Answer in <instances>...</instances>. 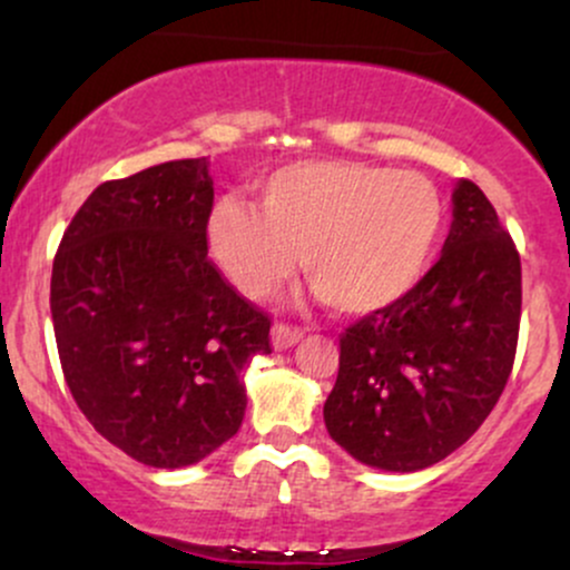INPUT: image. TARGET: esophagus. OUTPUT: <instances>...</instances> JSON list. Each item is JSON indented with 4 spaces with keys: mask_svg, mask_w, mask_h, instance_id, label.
Returning <instances> with one entry per match:
<instances>
[{
    "mask_svg": "<svg viewBox=\"0 0 570 570\" xmlns=\"http://www.w3.org/2000/svg\"><path fill=\"white\" fill-rule=\"evenodd\" d=\"M305 335L303 326H294V324H286V322H278L276 326H273V345L276 348H292L294 343H299Z\"/></svg>",
    "mask_w": 570,
    "mask_h": 570,
    "instance_id": "1",
    "label": "esophagus"
}]
</instances>
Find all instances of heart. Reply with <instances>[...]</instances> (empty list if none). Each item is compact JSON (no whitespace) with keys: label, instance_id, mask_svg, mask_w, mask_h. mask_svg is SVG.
<instances>
[{"label":"heart","instance_id":"b5f03b06","mask_svg":"<svg viewBox=\"0 0 570 570\" xmlns=\"http://www.w3.org/2000/svg\"><path fill=\"white\" fill-rule=\"evenodd\" d=\"M444 200L415 171L353 160H303L259 185V212L222 200L208 246L246 297L276 294L303 254L313 292L340 313L394 305L421 281L440 244Z\"/></svg>","mask_w":570,"mask_h":570}]
</instances>
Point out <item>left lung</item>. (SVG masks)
Returning a JSON list of instances; mask_svg holds the SVG:
<instances>
[{
  "label": "left lung",
  "instance_id": "1",
  "mask_svg": "<svg viewBox=\"0 0 570 570\" xmlns=\"http://www.w3.org/2000/svg\"><path fill=\"white\" fill-rule=\"evenodd\" d=\"M520 254L474 181L453 193L442 257L394 305L340 335L324 402L330 436L385 472L440 463L485 423L512 375L520 335Z\"/></svg>",
  "mask_w": 570,
  "mask_h": 570
}]
</instances>
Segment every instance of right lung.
<instances>
[{
  "label": "right lung",
  "instance_id": "obj_1",
  "mask_svg": "<svg viewBox=\"0 0 570 570\" xmlns=\"http://www.w3.org/2000/svg\"><path fill=\"white\" fill-rule=\"evenodd\" d=\"M206 158L98 185L63 230L50 278L58 358L104 440L179 469L235 436L240 372L271 353V316L208 259Z\"/></svg>",
  "mask_w": 570,
  "mask_h": 570
}]
</instances>
